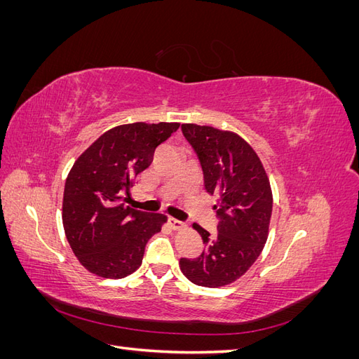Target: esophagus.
Wrapping results in <instances>:
<instances>
[{"label":"esophagus","mask_w":359,"mask_h":359,"mask_svg":"<svg viewBox=\"0 0 359 359\" xmlns=\"http://www.w3.org/2000/svg\"><path fill=\"white\" fill-rule=\"evenodd\" d=\"M169 224H170L172 229H175V231H180V229H182L184 226H186V223L180 222L177 219H173V217H169Z\"/></svg>","instance_id":"34e87169"}]
</instances>
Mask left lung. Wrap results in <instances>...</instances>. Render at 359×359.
<instances>
[{"instance_id": "left-lung-1", "label": "left lung", "mask_w": 359, "mask_h": 359, "mask_svg": "<svg viewBox=\"0 0 359 359\" xmlns=\"http://www.w3.org/2000/svg\"><path fill=\"white\" fill-rule=\"evenodd\" d=\"M182 135L196 151L205 190L217 194V235L194 223L205 250L199 257L180 260L191 283L205 287L231 285L262 253L268 240L273 191L262 161L248 142L233 132L211 126L182 124Z\"/></svg>"}]
</instances>
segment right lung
Returning a JSON list of instances; mask_svg holds the SVG:
<instances>
[{"label": "right lung", "instance_id": "obj_1", "mask_svg": "<svg viewBox=\"0 0 359 359\" xmlns=\"http://www.w3.org/2000/svg\"><path fill=\"white\" fill-rule=\"evenodd\" d=\"M180 123H133L107 130L70 169L62 198V226L81 265L103 278H124L140 266L145 245L168 217L124 203L137 173Z\"/></svg>", "mask_w": 359, "mask_h": 359}]
</instances>
